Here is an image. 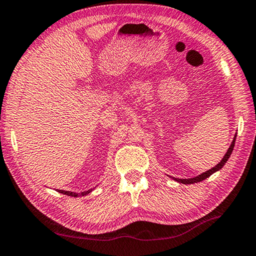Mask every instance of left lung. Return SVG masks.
Wrapping results in <instances>:
<instances>
[{
	"label": "left lung",
	"mask_w": 256,
	"mask_h": 256,
	"mask_svg": "<svg viewBox=\"0 0 256 256\" xmlns=\"http://www.w3.org/2000/svg\"><path fill=\"white\" fill-rule=\"evenodd\" d=\"M236 136H237V134H234L232 142H231L229 149L226 150V155L223 156V158L221 160L220 163L214 166V168L208 170V171H206V172H204V173L200 174V176H194V178H190V179H178V178H172V179L176 180V182H180V184H197V182H200V181H202V180L208 179V178L212 176L213 173L220 171V170L223 168V166H224V164L226 163V162H228L229 157H230V155H231V152H232L234 147V142H236Z\"/></svg>",
	"instance_id": "1"
}]
</instances>
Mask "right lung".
<instances>
[{"mask_svg":"<svg viewBox=\"0 0 256 256\" xmlns=\"http://www.w3.org/2000/svg\"><path fill=\"white\" fill-rule=\"evenodd\" d=\"M94 189V188H93ZM93 189H90V190H86V192H67V190H60L58 189L56 192H60V194H66V196H72V197H83V196H86V194H88L90 192H93Z\"/></svg>","mask_w":256,"mask_h":256,"instance_id":"add662e5","label":"right lung"}]
</instances>
